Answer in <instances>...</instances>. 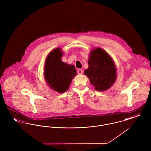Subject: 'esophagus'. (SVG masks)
<instances>
[{
	"label": "esophagus",
	"instance_id": "esophagus-1",
	"mask_svg": "<svg viewBox=\"0 0 151 151\" xmlns=\"http://www.w3.org/2000/svg\"><path fill=\"white\" fill-rule=\"evenodd\" d=\"M77 73H78V74H82L83 73V70H82L79 69V70H77Z\"/></svg>",
	"mask_w": 151,
	"mask_h": 151
}]
</instances>
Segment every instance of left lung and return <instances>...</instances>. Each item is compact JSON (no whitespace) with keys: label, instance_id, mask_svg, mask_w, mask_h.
Masks as SVG:
<instances>
[{"label":"left lung","instance_id":"left-lung-1","mask_svg":"<svg viewBox=\"0 0 151 151\" xmlns=\"http://www.w3.org/2000/svg\"><path fill=\"white\" fill-rule=\"evenodd\" d=\"M88 68L84 74L98 91H105L112 86L117 78L116 67L113 59L100 47L90 51Z\"/></svg>","mask_w":151,"mask_h":151}]
</instances>
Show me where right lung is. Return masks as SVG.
<instances>
[{
    "instance_id": "1",
    "label": "right lung",
    "mask_w": 151,
    "mask_h": 151,
    "mask_svg": "<svg viewBox=\"0 0 151 151\" xmlns=\"http://www.w3.org/2000/svg\"><path fill=\"white\" fill-rule=\"evenodd\" d=\"M63 52L61 48L57 47L47 56L44 65V78L46 84L53 91L63 93L76 76L75 66L62 61Z\"/></svg>"
}]
</instances>
